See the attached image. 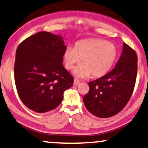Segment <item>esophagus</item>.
I'll use <instances>...</instances> for the list:
<instances>
[{
  "instance_id": "1",
  "label": "esophagus",
  "mask_w": 148,
  "mask_h": 148,
  "mask_svg": "<svg viewBox=\"0 0 148 148\" xmlns=\"http://www.w3.org/2000/svg\"><path fill=\"white\" fill-rule=\"evenodd\" d=\"M80 83V81L78 80V79H74V86H78V85Z\"/></svg>"
}]
</instances>
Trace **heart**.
<instances>
[{"label":"heart","instance_id":"1","mask_svg":"<svg viewBox=\"0 0 148 148\" xmlns=\"http://www.w3.org/2000/svg\"><path fill=\"white\" fill-rule=\"evenodd\" d=\"M117 57V49L113 43L104 39L90 38L78 41L74 48L68 47L63 53L65 68L73 70L80 63L82 64L75 70V76L86 78L102 77L113 67Z\"/></svg>","mask_w":148,"mask_h":148}]
</instances>
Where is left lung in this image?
I'll list each match as a JSON object with an SVG mask.
<instances>
[{"instance_id": "1", "label": "left lung", "mask_w": 148, "mask_h": 148, "mask_svg": "<svg viewBox=\"0 0 148 148\" xmlns=\"http://www.w3.org/2000/svg\"><path fill=\"white\" fill-rule=\"evenodd\" d=\"M137 54L123 43V51L115 67L104 76L88 83L89 92L83 98L86 109L100 118L119 113L130 101L136 84Z\"/></svg>"}]
</instances>
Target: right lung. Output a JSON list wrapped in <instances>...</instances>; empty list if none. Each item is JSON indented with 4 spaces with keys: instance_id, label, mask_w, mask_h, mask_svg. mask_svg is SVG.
Returning <instances> with one entry per match:
<instances>
[{
    "instance_id": "add662e5",
    "label": "right lung",
    "mask_w": 148,
    "mask_h": 148,
    "mask_svg": "<svg viewBox=\"0 0 148 148\" xmlns=\"http://www.w3.org/2000/svg\"><path fill=\"white\" fill-rule=\"evenodd\" d=\"M63 38L46 32L37 33L21 42L16 51L14 82L21 100L37 113L58 107L74 78L64 68Z\"/></svg>"
}]
</instances>
